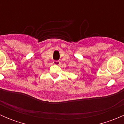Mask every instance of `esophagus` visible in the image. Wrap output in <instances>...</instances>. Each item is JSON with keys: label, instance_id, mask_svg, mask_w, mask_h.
Wrapping results in <instances>:
<instances>
[{"label": "esophagus", "instance_id": "esophagus-1", "mask_svg": "<svg viewBox=\"0 0 124 124\" xmlns=\"http://www.w3.org/2000/svg\"><path fill=\"white\" fill-rule=\"evenodd\" d=\"M53 63L54 65H59L60 64V61H53Z\"/></svg>", "mask_w": 124, "mask_h": 124}]
</instances>
